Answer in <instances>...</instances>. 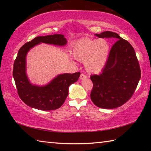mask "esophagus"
<instances>
[{"label": "esophagus", "mask_w": 151, "mask_h": 151, "mask_svg": "<svg viewBox=\"0 0 151 151\" xmlns=\"http://www.w3.org/2000/svg\"><path fill=\"white\" fill-rule=\"evenodd\" d=\"M87 78V76H86V75H85L84 73H81V75H80V78L81 79H85Z\"/></svg>", "instance_id": "esophagus-1"}]
</instances>
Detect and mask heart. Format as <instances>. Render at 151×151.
I'll return each instance as SVG.
<instances>
[{
  "instance_id": "obj_1",
  "label": "heart",
  "mask_w": 151,
  "mask_h": 151,
  "mask_svg": "<svg viewBox=\"0 0 151 151\" xmlns=\"http://www.w3.org/2000/svg\"><path fill=\"white\" fill-rule=\"evenodd\" d=\"M109 52V45L104 39L85 38L74 45L73 53L78 60L84 62L87 71L99 73L105 65Z\"/></svg>"
}]
</instances>
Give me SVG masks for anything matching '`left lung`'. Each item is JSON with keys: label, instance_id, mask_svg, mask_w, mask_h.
<instances>
[{"label": "left lung", "instance_id": "8db88e82", "mask_svg": "<svg viewBox=\"0 0 151 151\" xmlns=\"http://www.w3.org/2000/svg\"><path fill=\"white\" fill-rule=\"evenodd\" d=\"M99 38L117 39L110 50L102 73L90 76L93 86L91 99L96 106L114 109L133 95L141 76L139 60L132 45L114 32L95 34Z\"/></svg>", "mask_w": 151, "mask_h": 151}]
</instances>
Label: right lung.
<instances>
[{
    "label": "right lung",
    "mask_w": 151,
    "mask_h": 151,
    "mask_svg": "<svg viewBox=\"0 0 151 151\" xmlns=\"http://www.w3.org/2000/svg\"><path fill=\"white\" fill-rule=\"evenodd\" d=\"M40 42L63 46L66 39L63 35L37 37L20 48L13 65L12 75L20 99L32 108L52 111L63 105L68 94V87L79 78L80 72L59 75L48 85L42 87L32 85L26 75V55L30 48Z\"/></svg>",
    "instance_id": "1"
}]
</instances>
